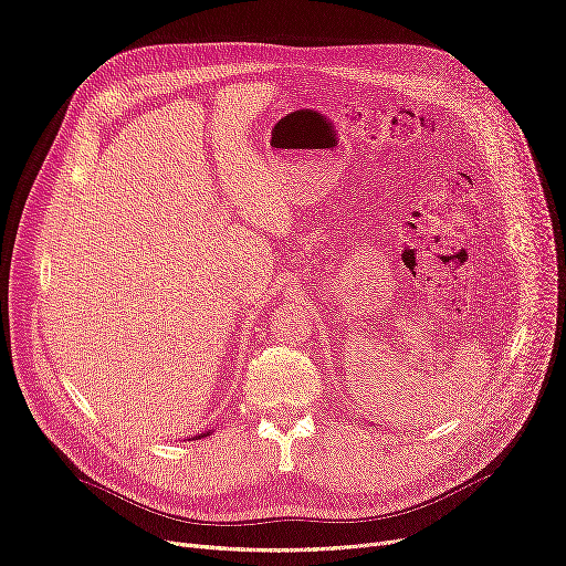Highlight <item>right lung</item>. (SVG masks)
<instances>
[{"label":"right lung","instance_id":"1","mask_svg":"<svg viewBox=\"0 0 566 566\" xmlns=\"http://www.w3.org/2000/svg\"><path fill=\"white\" fill-rule=\"evenodd\" d=\"M208 434H210V432H203V434H199V437H208Z\"/></svg>","mask_w":566,"mask_h":566}]
</instances>
